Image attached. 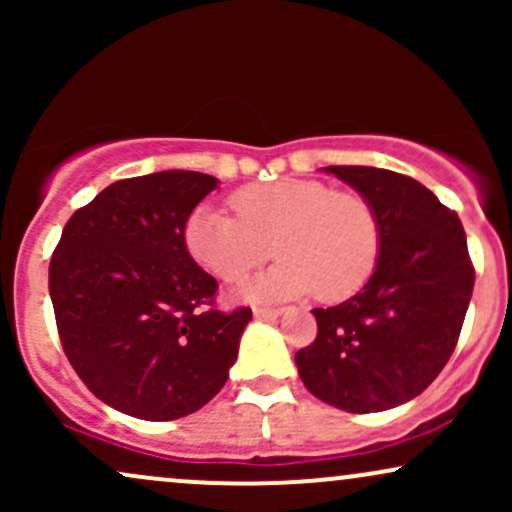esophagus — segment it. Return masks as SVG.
Listing matches in <instances>:
<instances>
[{
    "mask_svg": "<svg viewBox=\"0 0 512 512\" xmlns=\"http://www.w3.org/2000/svg\"><path fill=\"white\" fill-rule=\"evenodd\" d=\"M252 315H255L257 320H276V317L284 315V308H255Z\"/></svg>",
    "mask_w": 512,
    "mask_h": 512,
    "instance_id": "1",
    "label": "esophagus"
}]
</instances>
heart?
<instances>
[{"label":"heart","mask_w":512,"mask_h":512,"mask_svg":"<svg viewBox=\"0 0 512 512\" xmlns=\"http://www.w3.org/2000/svg\"><path fill=\"white\" fill-rule=\"evenodd\" d=\"M238 216L199 204L182 238L199 267L223 281H238L272 255L267 274L240 286L252 301L317 293L344 301L366 286L380 257V221L358 192L334 190L320 180L284 178L248 185L231 197Z\"/></svg>","instance_id":"obj_1"}]
</instances>
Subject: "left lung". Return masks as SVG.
Listing matches in <instances>:
<instances>
[{"instance_id":"1","label":"left lung","mask_w":512,"mask_h":512,"mask_svg":"<svg viewBox=\"0 0 512 512\" xmlns=\"http://www.w3.org/2000/svg\"><path fill=\"white\" fill-rule=\"evenodd\" d=\"M373 204L380 257L356 296L315 308L317 337L296 354L303 385L322 402L370 414L426 390L455 351L474 289L455 211L395 170L327 166Z\"/></svg>"}]
</instances>
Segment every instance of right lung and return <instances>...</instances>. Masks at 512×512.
<instances>
[{
	"label": "right lung",
	"instance_id": "1",
	"mask_svg": "<svg viewBox=\"0 0 512 512\" xmlns=\"http://www.w3.org/2000/svg\"><path fill=\"white\" fill-rule=\"evenodd\" d=\"M219 180L161 170L117 180L76 209L50 260L64 354L101 402L144 421L202 409L226 385L250 308H211L216 279L182 228Z\"/></svg>",
	"mask_w": 512,
	"mask_h": 512
}]
</instances>
